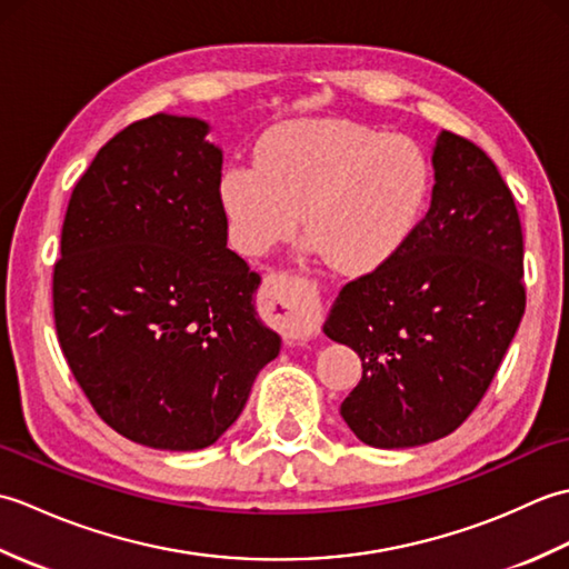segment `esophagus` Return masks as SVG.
<instances>
[{
	"label": "esophagus",
	"mask_w": 569,
	"mask_h": 569,
	"mask_svg": "<svg viewBox=\"0 0 569 569\" xmlns=\"http://www.w3.org/2000/svg\"><path fill=\"white\" fill-rule=\"evenodd\" d=\"M263 291L269 306L276 308L273 318L283 337L293 345H306L320 335V306L303 288L286 281L283 276H266Z\"/></svg>",
	"instance_id": "34e87169"
}]
</instances>
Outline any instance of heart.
<instances>
[{"label":"heart","instance_id":"b5f03b06","mask_svg":"<svg viewBox=\"0 0 569 569\" xmlns=\"http://www.w3.org/2000/svg\"><path fill=\"white\" fill-rule=\"evenodd\" d=\"M432 173L426 151L349 119H303L271 129L257 168L232 166L220 180L229 237L261 257L303 232L332 269L361 276L408 244L426 212Z\"/></svg>","mask_w":569,"mask_h":569}]
</instances>
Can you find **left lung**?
I'll return each instance as SVG.
<instances>
[{"mask_svg": "<svg viewBox=\"0 0 569 569\" xmlns=\"http://www.w3.org/2000/svg\"><path fill=\"white\" fill-rule=\"evenodd\" d=\"M430 210L401 253L349 281L325 335L361 357L340 413L371 447L457 430L485 398L526 312L523 229L477 143L442 131Z\"/></svg>", "mask_w": 569, "mask_h": 569, "instance_id": "left-lung-1", "label": "left lung"}]
</instances>
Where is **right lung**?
<instances>
[{
    "instance_id": "obj_1",
    "label": "right lung",
    "mask_w": 569,
    "mask_h": 569,
    "mask_svg": "<svg viewBox=\"0 0 569 569\" xmlns=\"http://www.w3.org/2000/svg\"><path fill=\"white\" fill-rule=\"evenodd\" d=\"M204 134L153 114L107 141L53 263L58 345L94 413L171 452L220 438L281 349L253 308L261 276L227 249L222 151Z\"/></svg>"
}]
</instances>
